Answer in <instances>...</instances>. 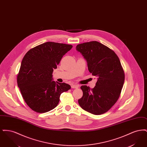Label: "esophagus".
<instances>
[{"label": "esophagus", "instance_id": "esophagus-1", "mask_svg": "<svg viewBox=\"0 0 147 147\" xmlns=\"http://www.w3.org/2000/svg\"><path fill=\"white\" fill-rule=\"evenodd\" d=\"M79 85H77V84H72L71 85V87L73 89H77L78 88H79Z\"/></svg>", "mask_w": 147, "mask_h": 147}]
</instances>
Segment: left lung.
Masks as SVG:
<instances>
[{
  "instance_id": "1",
  "label": "left lung",
  "mask_w": 147,
  "mask_h": 147,
  "mask_svg": "<svg viewBox=\"0 0 147 147\" xmlns=\"http://www.w3.org/2000/svg\"><path fill=\"white\" fill-rule=\"evenodd\" d=\"M76 50L86 61L89 72L98 78L93 89L86 85L80 87L83 95L78 103L84 110L94 115L104 113L119 99L124 83V71L119 57L98 41L79 44Z\"/></svg>"
}]
</instances>
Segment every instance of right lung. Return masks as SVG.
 <instances>
[{"label":"right lung","mask_w":147,"mask_h":147,"mask_svg":"<svg viewBox=\"0 0 147 147\" xmlns=\"http://www.w3.org/2000/svg\"><path fill=\"white\" fill-rule=\"evenodd\" d=\"M72 45L47 42L30 49L24 57L17 83L22 98L35 112L55 109L61 94L71 88L69 84L53 81V71Z\"/></svg>","instance_id":"right-lung-1"}]
</instances>
